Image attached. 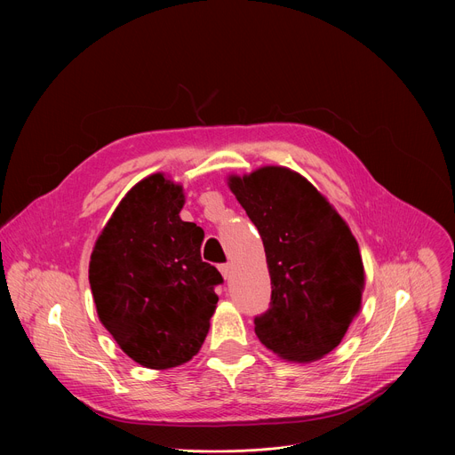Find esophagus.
Listing matches in <instances>:
<instances>
[{"instance_id": "34e87169", "label": "esophagus", "mask_w": 455, "mask_h": 455, "mask_svg": "<svg viewBox=\"0 0 455 455\" xmlns=\"http://www.w3.org/2000/svg\"><path fill=\"white\" fill-rule=\"evenodd\" d=\"M220 272L223 275V279H228L230 274H232V267L227 263V265H220Z\"/></svg>"}]
</instances>
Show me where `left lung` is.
<instances>
[{
  "instance_id": "obj_1",
  "label": "left lung",
  "mask_w": 455,
  "mask_h": 455,
  "mask_svg": "<svg viewBox=\"0 0 455 455\" xmlns=\"http://www.w3.org/2000/svg\"><path fill=\"white\" fill-rule=\"evenodd\" d=\"M227 185L261 234L272 281L255 335L274 355L311 363L330 355L362 307L365 270L337 209L302 174L263 165Z\"/></svg>"
}]
</instances>
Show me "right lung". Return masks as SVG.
<instances>
[{"label": "right lung", "mask_w": 455, "mask_h": 455, "mask_svg": "<svg viewBox=\"0 0 455 455\" xmlns=\"http://www.w3.org/2000/svg\"><path fill=\"white\" fill-rule=\"evenodd\" d=\"M183 185L155 172L125 192L90 257L102 326L142 367L171 369L196 356L211 328L221 274L202 261V227L180 218Z\"/></svg>", "instance_id": "1"}]
</instances>
